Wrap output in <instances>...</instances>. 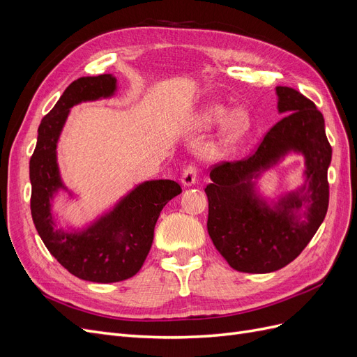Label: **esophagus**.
I'll list each match as a JSON object with an SVG mask.
<instances>
[{"label":"esophagus","instance_id":"esophagus-1","mask_svg":"<svg viewBox=\"0 0 357 357\" xmlns=\"http://www.w3.org/2000/svg\"><path fill=\"white\" fill-rule=\"evenodd\" d=\"M181 183L185 188H190L197 183V167L188 165L181 174Z\"/></svg>","mask_w":357,"mask_h":357}]
</instances>
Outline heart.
<instances>
[{
  "label": "heart",
  "mask_w": 357,
  "mask_h": 357,
  "mask_svg": "<svg viewBox=\"0 0 357 357\" xmlns=\"http://www.w3.org/2000/svg\"><path fill=\"white\" fill-rule=\"evenodd\" d=\"M195 123L199 128H211L222 123L213 147L215 152H226L250 132L252 117L245 109L231 112L229 107L223 104H208L195 114Z\"/></svg>",
  "instance_id": "b5f03b06"
}]
</instances>
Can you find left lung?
Here are the masks:
<instances>
[{
  "mask_svg": "<svg viewBox=\"0 0 357 357\" xmlns=\"http://www.w3.org/2000/svg\"><path fill=\"white\" fill-rule=\"evenodd\" d=\"M275 93L278 113L286 116L269 129L253 155L214 167L205 188L210 238L240 273L266 274L290 264L311 241L328 211L332 147L325 119L298 91L277 86ZM290 153L305 158V183L268 200L258 192L257 180Z\"/></svg>",
  "mask_w": 357,
  "mask_h": 357,
  "instance_id": "obj_1",
  "label": "left lung"
}]
</instances>
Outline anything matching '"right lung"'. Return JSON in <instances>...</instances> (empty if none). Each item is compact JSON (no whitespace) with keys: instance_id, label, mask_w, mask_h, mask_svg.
Listing matches in <instances>:
<instances>
[{"instance_id":"right-lung-1","label":"right lung","mask_w":357,"mask_h":357,"mask_svg":"<svg viewBox=\"0 0 357 357\" xmlns=\"http://www.w3.org/2000/svg\"><path fill=\"white\" fill-rule=\"evenodd\" d=\"M116 91L117 79L113 74L73 82L50 113L43 117L37 146L29 160L31 214L40 238L68 273L93 283L122 282L142 269L162 208L181 193L174 180H147L84 228L58 226L53 201L59 192L74 197L62 181L56 152L71 107L112 98Z\"/></svg>"}]
</instances>
